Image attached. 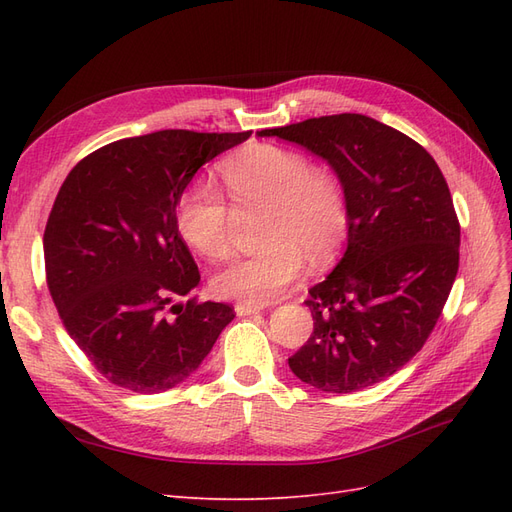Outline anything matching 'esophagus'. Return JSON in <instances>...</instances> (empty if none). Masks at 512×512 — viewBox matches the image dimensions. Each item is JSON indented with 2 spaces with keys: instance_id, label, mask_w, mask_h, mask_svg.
<instances>
[{
  "instance_id": "esophagus-1",
  "label": "esophagus",
  "mask_w": 512,
  "mask_h": 512,
  "mask_svg": "<svg viewBox=\"0 0 512 512\" xmlns=\"http://www.w3.org/2000/svg\"><path fill=\"white\" fill-rule=\"evenodd\" d=\"M262 305H254V303H237L235 305V312H237V316H252V314H258V312H262Z\"/></svg>"
}]
</instances>
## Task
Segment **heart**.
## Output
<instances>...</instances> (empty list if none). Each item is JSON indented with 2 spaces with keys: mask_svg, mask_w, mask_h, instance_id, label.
I'll use <instances>...</instances> for the list:
<instances>
[{
  "mask_svg": "<svg viewBox=\"0 0 512 512\" xmlns=\"http://www.w3.org/2000/svg\"><path fill=\"white\" fill-rule=\"evenodd\" d=\"M222 177L237 209H265V247L215 275L218 297L269 303L299 280L309 258L322 267L342 250L350 226L342 183L309 166L301 151L258 143L228 158ZM175 220L183 241L200 256L224 260L230 254L232 209L211 183L198 181L179 196Z\"/></svg>",
  "mask_w": 512,
  "mask_h": 512,
  "instance_id": "heart-1",
  "label": "heart"
}]
</instances>
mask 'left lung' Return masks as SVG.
Segmentation results:
<instances>
[{
    "label": "left lung",
    "instance_id": "8db88e82",
    "mask_svg": "<svg viewBox=\"0 0 512 512\" xmlns=\"http://www.w3.org/2000/svg\"><path fill=\"white\" fill-rule=\"evenodd\" d=\"M327 160L348 203V250L309 290L314 333L292 374L324 393L393 376L421 350L459 269L451 190L427 149L367 115L314 117L260 130Z\"/></svg>",
    "mask_w": 512,
    "mask_h": 512
}]
</instances>
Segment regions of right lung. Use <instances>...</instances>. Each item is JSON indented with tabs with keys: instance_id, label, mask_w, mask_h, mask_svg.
<instances>
[{
	"instance_id": "obj_1",
	"label": "right lung",
	"mask_w": 512,
	"mask_h": 512,
	"mask_svg": "<svg viewBox=\"0 0 512 512\" xmlns=\"http://www.w3.org/2000/svg\"><path fill=\"white\" fill-rule=\"evenodd\" d=\"M250 134L121 138L61 183L44 228L46 284L66 331L108 382L141 395L173 389L235 318L226 303H173L200 282L175 211L196 170Z\"/></svg>"
}]
</instances>
